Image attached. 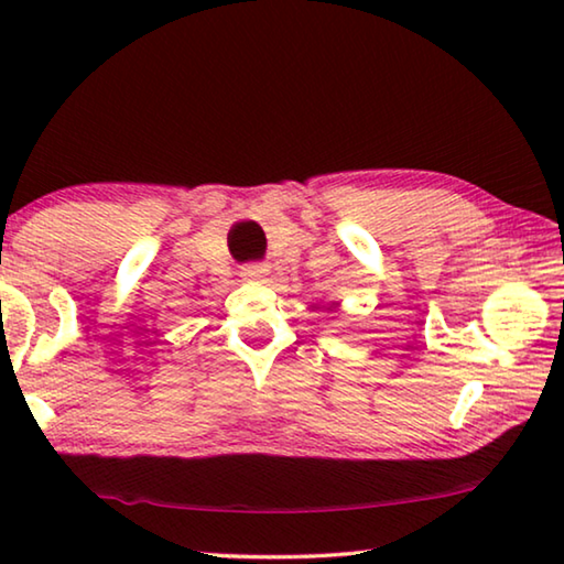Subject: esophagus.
I'll return each mask as SVG.
<instances>
[{
    "instance_id": "1",
    "label": "esophagus",
    "mask_w": 564,
    "mask_h": 564,
    "mask_svg": "<svg viewBox=\"0 0 564 564\" xmlns=\"http://www.w3.org/2000/svg\"><path fill=\"white\" fill-rule=\"evenodd\" d=\"M243 279H263L265 275V265L263 263H248L241 269Z\"/></svg>"
}]
</instances>
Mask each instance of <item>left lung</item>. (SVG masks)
Here are the masks:
<instances>
[{
    "mask_svg": "<svg viewBox=\"0 0 564 564\" xmlns=\"http://www.w3.org/2000/svg\"><path fill=\"white\" fill-rule=\"evenodd\" d=\"M333 305H336V303H333ZM333 305H330V308H333Z\"/></svg>",
    "mask_w": 564,
    "mask_h": 564,
    "instance_id": "left-lung-1",
    "label": "left lung"
}]
</instances>
